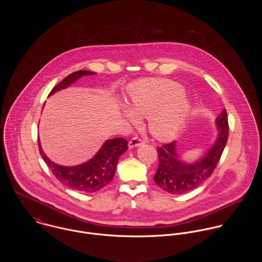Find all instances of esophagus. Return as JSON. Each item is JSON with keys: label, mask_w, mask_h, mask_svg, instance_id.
I'll use <instances>...</instances> for the list:
<instances>
[{"label": "esophagus", "mask_w": 262, "mask_h": 262, "mask_svg": "<svg viewBox=\"0 0 262 262\" xmlns=\"http://www.w3.org/2000/svg\"><path fill=\"white\" fill-rule=\"evenodd\" d=\"M142 144H143V141H142L140 138H137V137L132 138V139L129 141V143H128L129 148L138 147V146H140V145H142Z\"/></svg>", "instance_id": "34e87169"}]
</instances>
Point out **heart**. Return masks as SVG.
<instances>
[{"instance_id": "obj_1", "label": "heart", "mask_w": 262, "mask_h": 262, "mask_svg": "<svg viewBox=\"0 0 262 262\" xmlns=\"http://www.w3.org/2000/svg\"><path fill=\"white\" fill-rule=\"evenodd\" d=\"M129 106L123 107L125 118L138 123L139 116L149 117L151 134L159 140H171L187 122L189 101L184 88L168 79H139L128 86Z\"/></svg>"}]
</instances>
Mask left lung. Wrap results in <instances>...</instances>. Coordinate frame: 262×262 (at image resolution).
Returning a JSON list of instances; mask_svg holds the SVG:
<instances>
[{
	"label": "left lung",
	"instance_id": "obj_1",
	"mask_svg": "<svg viewBox=\"0 0 262 262\" xmlns=\"http://www.w3.org/2000/svg\"><path fill=\"white\" fill-rule=\"evenodd\" d=\"M218 129L214 144L195 162L187 163L178 154L176 142L157 148L159 165L154 176L155 184L172 194H183L199 187L216 168L229 135L227 112L224 109L216 119Z\"/></svg>",
	"mask_w": 262,
	"mask_h": 262
}]
</instances>
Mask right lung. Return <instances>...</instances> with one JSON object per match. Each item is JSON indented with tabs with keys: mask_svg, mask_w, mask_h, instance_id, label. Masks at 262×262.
<instances>
[{
	"mask_svg": "<svg viewBox=\"0 0 262 262\" xmlns=\"http://www.w3.org/2000/svg\"><path fill=\"white\" fill-rule=\"evenodd\" d=\"M95 74L89 71L75 72L55 85L49 96L69 88L81 76ZM38 146L43 160L61 184L77 191L95 192L112 181L120 156L128 149V142L124 138L108 139L93 158L75 166H63L50 160L42 149L39 138Z\"/></svg>",
	"mask_w": 262,
	"mask_h": 262,
	"instance_id": "obj_1",
	"label": "right lung"
}]
</instances>
